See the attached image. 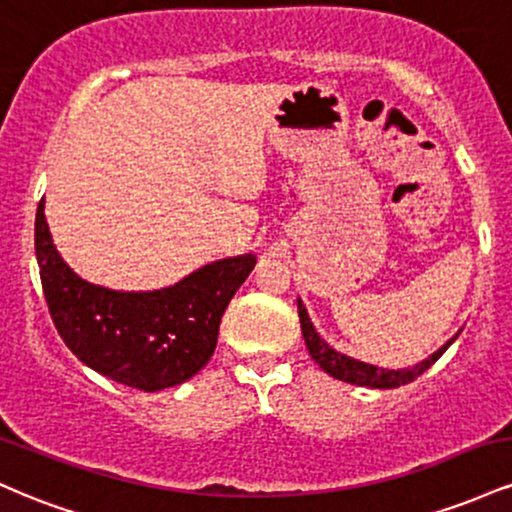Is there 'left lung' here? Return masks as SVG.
<instances>
[{
	"label": "left lung",
	"instance_id": "1",
	"mask_svg": "<svg viewBox=\"0 0 512 512\" xmlns=\"http://www.w3.org/2000/svg\"><path fill=\"white\" fill-rule=\"evenodd\" d=\"M298 317H301V332H303L305 346H308L310 356H313V361L317 363V366L325 370V373H330L332 378L344 380V383L361 385V387H378V390H392V387L411 383V380L419 378L421 373H426V370L431 368L433 363H436L438 358L445 354V349H448V346L455 342V337H452L448 344L440 346L436 354L428 356L426 361L416 363L414 368L390 370V368L370 366V363L356 361V358L344 356V354H339V351H334L332 346L327 344L325 339H322L320 334L315 332L313 322H310V317H308V310H305V305L301 301H298Z\"/></svg>",
	"mask_w": 512,
	"mask_h": 512
}]
</instances>
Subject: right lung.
<instances>
[{
  "label": "right lung",
  "instance_id": "right-lung-1",
  "mask_svg": "<svg viewBox=\"0 0 512 512\" xmlns=\"http://www.w3.org/2000/svg\"><path fill=\"white\" fill-rule=\"evenodd\" d=\"M35 257L50 317L88 368L144 392L190 380L216 349L223 310L255 267L238 255L158 291H113L76 276L52 245L45 197L35 211Z\"/></svg>",
  "mask_w": 512,
  "mask_h": 512
}]
</instances>
